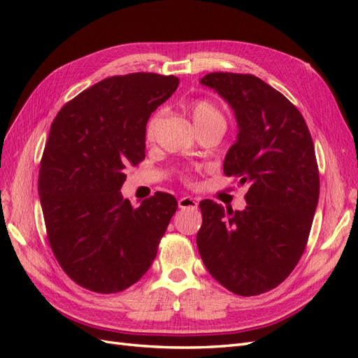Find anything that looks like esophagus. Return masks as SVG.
<instances>
[{"label":"esophagus","instance_id":"34e87169","mask_svg":"<svg viewBox=\"0 0 358 358\" xmlns=\"http://www.w3.org/2000/svg\"><path fill=\"white\" fill-rule=\"evenodd\" d=\"M197 200L192 199V197H180L179 199V208L180 209H197Z\"/></svg>","mask_w":358,"mask_h":358}]
</instances>
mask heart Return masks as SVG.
<instances>
[{
  "label": "heart",
  "instance_id": "obj_1",
  "mask_svg": "<svg viewBox=\"0 0 358 358\" xmlns=\"http://www.w3.org/2000/svg\"><path fill=\"white\" fill-rule=\"evenodd\" d=\"M187 112L189 113L192 124L196 127L197 131L204 128H225V116L222 110L216 106L213 101L208 99H196L187 104ZM161 121V112H155L149 117L145 128V137L146 140H154L157 134V128ZM189 180V179H187Z\"/></svg>",
  "mask_w": 358,
  "mask_h": 358
}]
</instances>
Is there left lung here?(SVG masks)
Returning <instances> with one entry per match:
<instances>
[{"instance_id": "obj_1", "label": "left lung", "mask_w": 358, "mask_h": 358, "mask_svg": "<svg viewBox=\"0 0 358 358\" xmlns=\"http://www.w3.org/2000/svg\"><path fill=\"white\" fill-rule=\"evenodd\" d=\"M234 110L239 134L225 176L249 183L246 208L200 201L197 248L209 273L237 296L276 288L305 252L320 197V173L297 107L252 74L209 73L200 80Z\"/></svg>"}]
</instances>
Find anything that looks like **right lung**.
<instances>
[{
  "mask_svg": "<svg viewBox=\"0 0 358 358\" xmlns=\"http://www.w3.org/2000/svg\"><path fill=\"white\" fill-rule=\"evenodd\" d=\"M179 79L157 73L112 76L62 106L40 161L38 194L48 241L76 284L124 291L157 257L178 209L167 192L133 208L121 188L125 167L145 159V128Z\"/></svg>",
  "mask_w": 358,
  "mask_h": 358,
  "instance_id": "1",
  "label": "right lung"
}]
</instances>
